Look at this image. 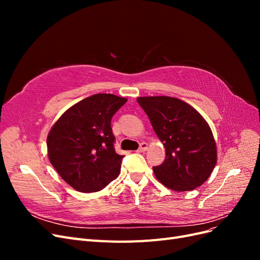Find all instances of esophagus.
I'll use <instances>...</instances> for the list:
<instances>
[{"mask_svg":"<svg viewBox=\"0 0 260 260\" xmlns=\"http://www.w3.org/2000/svg\"><path fill=\"white\" fill-rule=\"evenodd\" d=\"M147 143H145V142H142L140 144V146H139V148H138V152H140V153H142V152H145L146 149H147Z\"/></svg>","mask_w":260,"mask_h":260,"instance_id":"1","label":"esophagus"}]
</instances>
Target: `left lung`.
Masks as SVG:
<instances>
[{"mask_svg": "<svg viewBox=\"0 0 260 260\" xmlns=\"http://www.w3.org/2000/svg\"><path fill=\"white\" fill-rule=\"evenodd\" d=\"M166 148V158L153 167L155 177L177 192L194 190L211 175L217 147L208 123L185 102L169 96L138 99Z\"/></svg>", "mask_w": 260, "mask_h": 260, "instance_id": "1", "label": "left lung"}]
</instances>
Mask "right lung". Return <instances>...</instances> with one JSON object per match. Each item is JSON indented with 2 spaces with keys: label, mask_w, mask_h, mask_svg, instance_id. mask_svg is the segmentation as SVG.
I'll return each mask as SVG.
<instances>
[{
  "label": "right lung",
  "mask_w": 260,
  "mask_h": 260,
  "mask_svg": "<svg viewBox=\"0 0 260 260\" xmlns=\"http://www.w3.org/2000/svg\"><path fill=\"white\" fill-rule=\"evenodd\" d=\"M127 99L99 93L75 104L52 127L46 144L58 175L75 190L104 188L120 172L123 156L115 151L112 118Z\"/></svg>",
  "instance_id": "right-lung-1"
}]
</instances>
